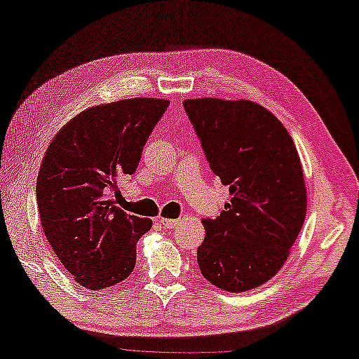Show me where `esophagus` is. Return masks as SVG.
I'll use <instances>...</instances> for the list:
<instances>
[{"instance_id": "esophagus-1", "label": "esophagus", "mask_w": 359, "mask_h": 359, "mask_svg": "<svg viewBox=\"0 0 359 359\" xmlns=\"http://www.w3.org/2000/svg\"><path fill=\"white\" fill-rule=\"evenodd\" d=\"M161 226H163L165 229H174L180 224L179 219H158Z\"/></svg>"}]
</instances>
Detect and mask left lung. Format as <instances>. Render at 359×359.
I'll return each instance as SVG.
<instances>
[{
  "label": "left lung",
  "mask_w": 359,
  "mask_h": 359,
  "mask_svg": "<svg viewBox=\"0 0 359 359\" xmlns=\"http://www.w3.org/2000/svg\"><path fill=\"white\" fill-rule=\"evenodd\" d=\"M184 109L232 196L219 217L204 219L198 267L215 287L250 291L278 274L304 224L301 158L286 127L259 103L194 98Z\"/></svg>",
  "instance_id": "1"
}]
</instances>
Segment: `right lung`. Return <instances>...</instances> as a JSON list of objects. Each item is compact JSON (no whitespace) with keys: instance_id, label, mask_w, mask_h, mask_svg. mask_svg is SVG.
I'll return each instance as SVG.
<instances>
[{"instance_id":"add662e5","label":"right lung","mask_w":359,"mask_h":359,"mask_svg":"<svg viewBox=\"0 0 359 359\" xmlns=\"http://www.w3.org/2000/svg\"><path fill=\"white\" fill-rule=\"evenodd\" d=\"M162 98H128L90 107L56 133L36 179V202L56 257L86 289L132 274L137 241L152 221L115 205L116 182L132 175L147 138L167 110Z\"/></svg>"}]
</instances>
